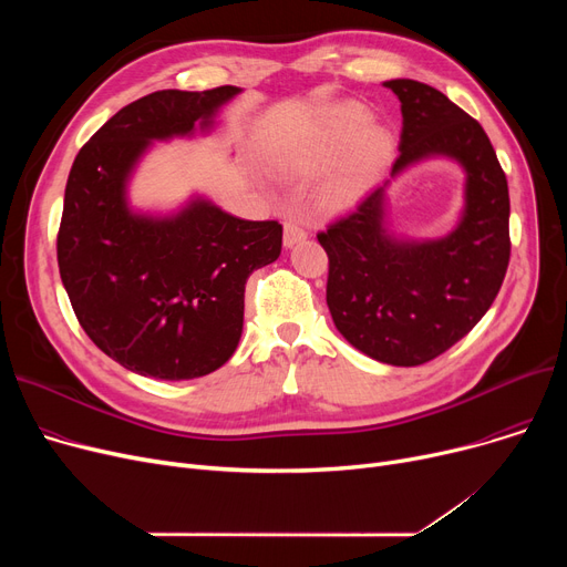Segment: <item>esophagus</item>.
<instances>
[{"instance_id":"34e87169","label":"esophagus","mask_w":567,"mask_h":567,"mask_svg":"<svg viewBox=\"0 0 567 567\" xmlns=\"http://www.w3.org/2000/svg\"><path fill=\"white\" fill-rule=\"evenodd\" d=\"M308 236V231L296 223V220H285V246L287 248H291L293 244H299V241H303V238Z\"/></svg>"}]
</instances>
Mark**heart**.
<instances>
[{
	"instance_id": "b5f03b06",
	"label": "heart",
	"mask_w": 567,
	"mask_h": 567,
	"mask_svg": "<svg viewBox=\"0 0 567 567\" xmlns=\"http://www.w3.org/2000/svg\"><path fill=\"white\" fill-rule=\"evenodd\" d=\"M365 123L368 114L361 107H333L319 118L299 154L289 161L299 172H315L337 161L321 188L331 204L359 197L391 152V135L381 126L365 127Z\"/></svg>"
}]
</instances>
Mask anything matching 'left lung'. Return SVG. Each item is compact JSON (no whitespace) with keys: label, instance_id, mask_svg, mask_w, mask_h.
Here are the masks:
<instances>
[{"label":"left lung","instance_id":"8db88e82","mask_svg":"<svg viewBox=\"0 0 567 567\" xmlns=\"http://www.w3.org/2000/svg\"><path fill=\"white\" fill-rule=\"evenodd\" d=\"M385 86L402 103L393 174L425 156L466 169L462 223L436 241H398L383 229V186L317 238L329 255L326 303L336 329L370 359L413 368L449 351L478 323L511 261L508 178L483 126L419 80Z\"/></svg>","mask_w":567,"mask_h":567}]
</instances>
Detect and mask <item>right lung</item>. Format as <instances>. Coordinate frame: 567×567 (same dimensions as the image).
<instances>
[{
	"label": "right lung",
	"mask_w": 567,
	"mask_h": 567,
	"mask_svg": "<svg viewBox=\"0 0 567 567\" xmlns=\"http://www.w3.org/2000/svg\"><path fill=\"white\" fill-rule=\"evenodd\" d=\"M236 94L225 84L137 99L71 167L59 276L84 333L142 377L182 381L225 365L244 329L246 280L280 255L278 220H241L204 199L174 218L135 216L126 204V178L148 142L208 128Z\"/></svg>",
	"instance_id": "obj_1"
}]
</instances>
